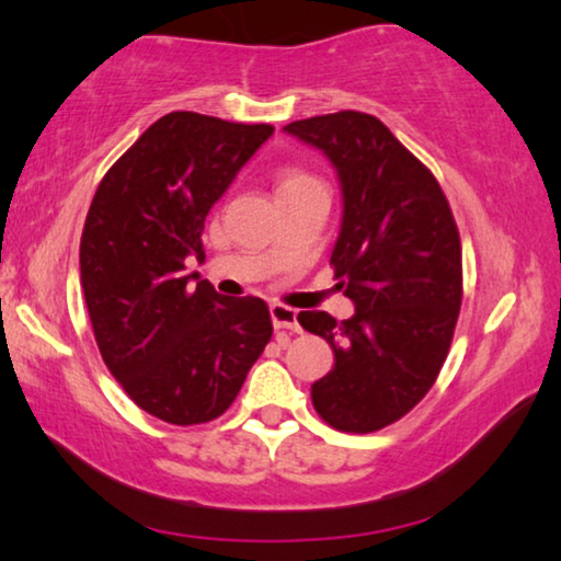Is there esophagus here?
<instances>
[{
	"label": "esophagus",
	"mask_w": 561,
	"mask_h": 561,
	"mask_svg": "<svg viewBox=\"0 0 561 561\" xmlns=\"http://www.w3.org/2000/svg\"><path fill=\"white\" fill-rule=\"evenodd\" d=\"M272 323L276 331H300V323H297V310L289 308V305H282V302H274L272 308Z\"/></svg>",
	"instance_id": "1"
}]
</instances>
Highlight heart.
Listing matches in <instances>:
<instances>
[{
  "instance_id": "heart-1",
  "label": "heart",
  "mask_w": 561,
  "mask_h": 561,
  "mask_svg": "<svg viewBox=\"0 0 561 561\" xmlns=\"http://www.w3.org/2000/svg\"><path fill=\"white\" fill-rule=\"evenodd\" d=\"M310 179H316V176L305 174V171H300V169H287V171H282V176H279V190H285V186H293V184L310 182Z\"/></svg>"
}]
</instances>
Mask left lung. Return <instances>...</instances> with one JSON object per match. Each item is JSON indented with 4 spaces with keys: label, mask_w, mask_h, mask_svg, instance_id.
<instances>
[{
    "label": "left lung",
    "mask_w": 561,
    "mask_h": 561,
    "mask_svg": "<svg viewBox=\"0 0 561 561\" xmlns=\"http://www.w3.org/2000/svg\"><path fill=\"white\" fill-rule=\"evenodd\" d=\"M285 130L339 171L343 218L331 266L356 305L341 323L323 310L297 316L335 356L312 385V405L339 431H379L425 398L449 354L461 308L457 222L436 176L375 115L341 110Z\"/></svg>",
    "instance_id": "8db88e82"
}]
</instances>
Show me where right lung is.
I'll return each mask as SVG.
<instances>
[{
    "label": "right lung",
    "mask_w": 561,
    "mask_h": 561,
    "mask_svg": "<svg viewBox=\"0 0 561 561\" xmlns=\"http://www.w3.org/2000/svg\"><path fill=\"white\" fill-rule=\"evenodd\" d=\"M272 125L169 112L112 163L81 233V289L96 346L128 398L174 425L226 413L272 339L259 297H222L184 276L205 261L210 207Z\"/></svg>",
    "instance_id": "right-lung-1"
}]
</instances>
